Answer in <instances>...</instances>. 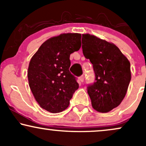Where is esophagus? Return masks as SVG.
<instances>
[{
	"label": "esophagus",
	"instance_id": "34e87169",
	"mask_svg": "<svg viewBox=\"0 0 146 146\" xmlns=\"http://www.w3.org/2000/svg\"><path fill=\"white\" fill-rule=\"evenodd\" d=\"M79 80H80V81L81 82H83L84 80V75H81V76L79 78Z\"/></svg>",
	"mask_w": 146,
	"mask_h": 146
}]
</instances>
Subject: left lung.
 <instances>
[{
  "instance_id": "obj_1",
  "label": "left lung",
  "mask_w": 146,
  "mask_h": 146,
  "mask_svg": "<svg viewBox=\"0 0 146 146\" xmlns=\"http://www.w3.org/2000/svg\"><path fill=\"white\" fill-rule=\"evenodd\" d=\"M84 56L93 64L95 82L87 91L92 106L108 113L121 104L131 80L130 64L116 45L88 33L82 34Z\"/></svg>"
}]
</instances>
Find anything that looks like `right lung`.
<instances>
[{"label": "right lung", "instance_id": "right-lung-1", "mask_svg": "<svg viewBox=\"0 0 146 146\" xmlns=\"http://www.w3.org/2000/svg\"><path fill=\"white\" fill-rule=\"evenodd\" d=\"M80 33H62L52 37L40 46L28 68L29 85L43 109L52 113L63 111L79 88L69 71L70 55L81 47Z\"/></svg>", "mask_w": 146, "mask_h": 146}]
</instances>
